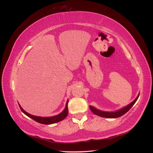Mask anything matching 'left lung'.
Returning <instances> with one entry per match:
<instances>
[{"label": "left lung", "instance_id": "obj_1", "mask_svg": "<svg viewBox=\"0 0 153 153\" xmlns=\"http://www.w3.org/2000/svg\"><path fill=\"white\" fill-rule=\"evenodd\" d=\"M139 95L140 94L138 95V97L136 98V99L134 100L133 102H131L130 104L127 105L125 107L121 108L120 110L114 111V112H107V111H102L98 110L95 107H92V106H90V108L93 113H94L95 115H97L100 116V117H106V118H117L123 115L124 114L126 113L131 107H132V106L135 104L136 100H138Z\"/></svg>", "mask_w": 153, "mask_h": 153}]
</instances>
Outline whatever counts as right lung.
<instances>
[{
  "label": "right lung",
  "mask_w": 153,
  "mask_h": 153,
  "mask_svg": "<svg viewBox=\"0 0 153 153\" xmlns=\"http://www.w3.org/2000/svg\"><path fill=\"white\" fill-rule=\"evenodd\" d=\"M67 104H68V100L67 101L65 108H64V110L62 111L60 114H59V115H55V116H53V117H39V116H35V115H31V114L27 113L26 111H25L24 109H23L19 104V106L22 112L24 113L25 115H26L27 117L32 119V120L36 121V122L38 123L45 124V125H49V124L55 123L59 122V121L63 120L64 119L67 117V115H68V108H67Z\"/></svg>",
  "instance_id": "add662e5"
}]
</instances>
